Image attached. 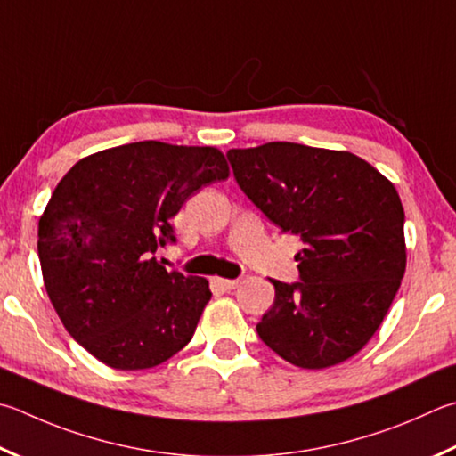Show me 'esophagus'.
<instances>
[{
    "mask_svg": "<svg viewBox=\"0 0 456 456\" xmlns=\"http://www.w3.org/2000/svg\"><path fill=\"white\" fill-rule=\"evenodd\" d=\"M213 283L217 285L223 291H231V289H235L239 285V279H223V277H215Z\"/></svg>",
    "mask_w": 456,
    "mask_h": 456,
    "instance_id": "obj_1",
    "label": "esophagus"
}]
</instances>
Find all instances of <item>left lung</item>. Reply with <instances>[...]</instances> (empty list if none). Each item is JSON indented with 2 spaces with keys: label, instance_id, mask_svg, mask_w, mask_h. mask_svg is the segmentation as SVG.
Instances as JSON below:
<instances>
[{
  "label": "left lung",
  "instance_id": "obj_1",
  "mask_svg": "<svg viewBox=\"0 0 456 456\" xmlns=\"http://www.w3.org/2000/svg\"><path fill=\"white\" fill-rule=\"evenodd\" d=\"M241 191L271 223L301 237L299 279L275 287L261 341L303 369L353 357L375 335L407 267L395 185L361 157L289 142L229 149Z\"/></svg>",
  "mask_w": 456,
  "mask_h": 456
}]
</instances>
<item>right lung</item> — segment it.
Masks as SVG:
<instances>
[{"instance_id":"add662e5","label":"right lung","mask_w":456,"mask_h":456,"mask_svg":"<svg viewBox=\"0 0 456 456\" xmlns=\"http://www.w3.org/2000/svg\"><path fill=\"white\" fill-rule=\"evenodd\" d=\"M229 177L215 147L139 142L77 161L39 219L45 291L63 327L107 367H157L191 341L211 299L203 277L167 271L171 219L201 187Z\"/></svg>"}]
</instances>
